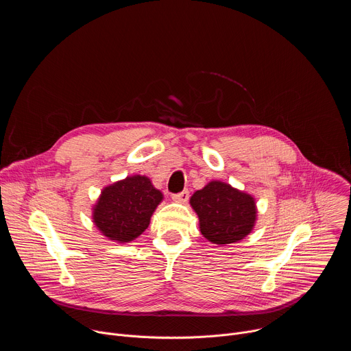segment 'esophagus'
Instances as JSON below:
<instances>
[{
  "mask_svg": "<svg viewBox=\"0 0 351 351\" xmlns=\"http://www.w3.org/2000/svg\"><path fill=\"white\" fill-rule=\"evenodd\" d=\"M189 191L187 190H184V191H182V193H178V194H173L172 195V199L173 202H176V203H180V204H183V203H186L187 199H189Z\"/></svg>",
  "mask_w": 351,
  "mask_h": 351,
  "instance_id": "obj_1",
  "label": "esophagus"
}]
</instances>
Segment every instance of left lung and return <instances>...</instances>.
I'll list each match as a JSON object with an SVG mask.
<instances>
[{
	"mask_svg": "<svg viewBox=\"0 0 351 351\" xmlns=\"http://www.w3.org/2000/svg\"><path fill=\"white\" fill-rule=\"evenodd\" d=\"M190 206L198 215L199 232L218 245L243 240L257 221L254 197L221 180H211L197 190Z\"/></svg>",
	"mask_w": 351,
	"mask_h": 351,
	"instance_id": "1",
	"label": "left lung"
}]
</instances>
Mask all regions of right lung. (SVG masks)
Masks as SVG:
<instances>
[{"instance_id": "add662e5", "label": "right lung", "mask_w": 351, "mask_h": 351, "mask_svg": "<svg viewBox=\"0 0 351 351\" xmlns=\"http://www.w3.org/2000/svg\"><path fill=\"white\" fill-rule=\"evenodd\" d=\"M162 198L147 176H128L103 189L93 207V222L110 240L129 243L148 228Z\"/></svg>"}]
</instances>
